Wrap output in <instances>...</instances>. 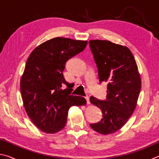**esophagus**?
<instances>
[{"label": "esophagus", "instance_id": "obj_1", "mask_svg": "<svg viewBox=\"0 0 159 159\" xmlns=\"http://www.w3.org/2000/svg\"><path fill=\"white\" fill-rule=\"evenodd\" d=\"M85 99H86V102H87V104H90V99L88 97H85Z\"/></svg>", "mask_w": 159, "mask_h": 159}]
</instances>
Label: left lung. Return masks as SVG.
Returning <instances> with one entry per match:
<instances>
[{
    "instance_id": "obj_1",
    "label": "left lung",
    "mask_w": 159,
    "mask_h": 159,
    "mask_svg": "<svg viewBox=\"0 0 159 159\" xmlns=\"http://www.w3.org/2000/svg\"><path fill=\"white\" fill-rule=\"evenodd\" d=\"M89 45L99 82L107 83L106 100L90 98L103 114L100 121L90 127L102 134H111L121 128L133 114L141 90L140 76L127 47L103 40H91Z\"/></svg>"
}]
</instances>
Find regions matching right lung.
Here are the masks:
<instances>
[{"label":"right lung","instance_id":"obj_1","mask_svg":"<svg viewBox=\"0 0 159 159\" xmlns=\"http://www.w3.org/2000/svg\"><path fill=\"white\" fill-rule=\"evenodd\" d=\"M87 44V41L54 38L29 56L20 80L21 98L28 116L43 132L53 134L61 130L70 107L86 104L83 97L70 95L73 89L64 79L63 71L66 61Z\"/></svg>","mask_w":159,"mask_h":159}]
</instances>
